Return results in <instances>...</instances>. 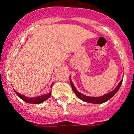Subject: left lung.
<instances>
[{
    "label": "left lung",
    "instance_id": "8db88e82",
    "mask_svg": "<svg viewBox=\"0 0 134 134\" xmlns=\"http://www.w3.org/2000/svg\"><path fill=\"white\" fill-rule=\"evenodd\" d=\"M70 83H71V88H72V90H73L74 92L76 94L78 97L81 99V100L84 101V102H89V103H92V104H102V103H104V102H107L108 100H109L110 99L113 97V96L118 91L119 88H120L121 85L122 83V80L121 81L120 83H118V85L117 86V87L115 88L112 92H110L109 93L106 94H104L103 96H101V97H88V96L84 95L83 94L80 93L76 89V88L74 86V84L72 83V82L71 81V79H70Z\"/></svg>",
    "mask_w": 134,
    "mask_h": 134
}]
</instances>
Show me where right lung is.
<instances>
[{"mask_svg": "<svg viewBox=\"0 0 134 134\" xmlns=\"http://www.w3.org/2000/svg\"><path fill=\"white\" fill-rule=\"evenodd\" d=\"M14 92H16V94H17L19 97L24 102H27V103H29V104H41V103H42L44 101H46L47 99L50 97L51 96V92L48 94H44V95H41L39 96V97H32V98H28L27 97H25L24 95H22L21 94L18 93L17 92L15 91Z\"/></svg>", "mask_w": 134, "mask_h": 134, "instance_id": "obj_1", "label": "right lung"}]
</instances>
